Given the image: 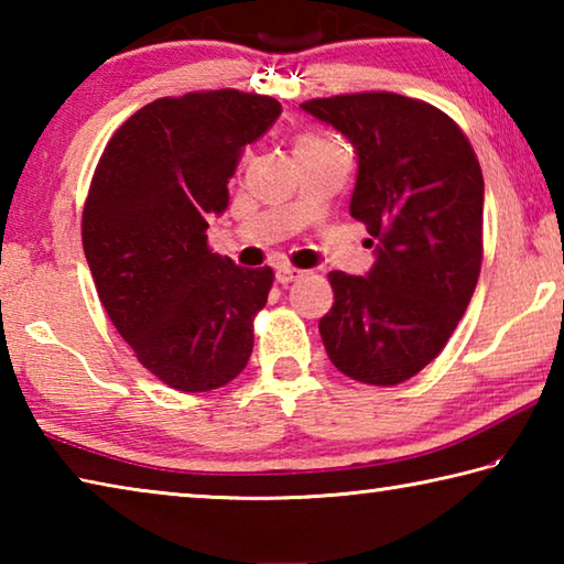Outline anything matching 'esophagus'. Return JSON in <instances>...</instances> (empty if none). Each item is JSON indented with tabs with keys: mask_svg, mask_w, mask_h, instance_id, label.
Here are the masks:
<instances>
[{
	"mask_svg": "<svg viewBox=\"0 0 564 564\" xmlns=\"http://www.w3.org/2000/svg\"><path fill=\"white\" fill-rule=\"evenodd\" d=\"M303 275L301 269H293V265H279V271H275V279H279V283H293L299 281Z\"/></svg>",
	"mask_w": 564,
	"mask_h": 564,
	"instance_id": "1",
	"label": "esophagus"
}]
</instances>
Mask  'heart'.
Returning <instances> with one entry per match:
<instances>
[{"mask_svg":"<svg viewBox=\"0 0 564 564\" xmlns=\"http://www.w3.org/2000/svg\"><path fill=\"white\" fill-rule=\"evenodd\" d=\"M328 139H323V137H301L299 141H295V151L299 149H308V147H318V144H326Z\"/></svg>","mask_w":564,"mask_h":564,"instance_id":"b5f03b06","label":"heart"}]
</instances>
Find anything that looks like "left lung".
Returning <instances> with one entry per match:
<instances>
[{
    "instance_id": "8db88e82",
    "label": "left lung",
    "mask_w": 564,
    "mask_h": 564,
    "mask_svg": "<svg viewBox=\"0 0 564 564\" xmlns=\"http://www.w3.org/2000/svg\"><path fill=\"white\" fill-rule=\"evenodd\" d=\"M301 107L356 147L350 216L366 224L378 256L366 279L328 273L333 305L318 323L323 346L358 383H405L445 348L475 293L480 164L463 129L427 101L360 91Z\"/></svg>"
}]
</instances>
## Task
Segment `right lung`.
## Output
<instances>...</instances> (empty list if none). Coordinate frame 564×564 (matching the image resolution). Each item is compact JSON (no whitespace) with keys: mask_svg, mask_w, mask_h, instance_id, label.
I'll return each instance as SVG.
<instances>
[{"mask_svg":"<svg viewBox=\"0 0 564 564\" xmlns=\"http://www.w3.org/2000/svg\"><path fill=\"white\" fill-rule=\"evenodd\" d=\"M281 104L238 89L188 91L141 107L94 169L82 243L99 301L149 373L184 393L216 390L253 350L273 271L241 269L208 248L226 212L238 151Z\"/></svg>","mask_w":564,"mask_h":564,"instance_id":"add662e5","label":"right lung"}]
</instances>
